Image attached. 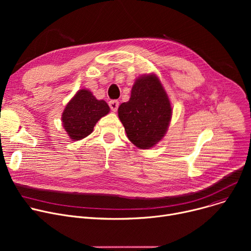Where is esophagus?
Here are the masks:
<instances>
[{
	"label": "esophagus",
	"instance_id": "esophagus-1",
	"mask_svg": "<svg viewBox=\"0 0 251 251\" xmlns=\"http://www.w3.org/2000/svg\"><path fill=\"white\" fill-rule=\"evenodd\" d=\"M109 105H110V108H111V110H112L113 112H116V111L118 110V107H119V101H118V100H110V101H109Z\"/></svg>",
	"mask_w": 251,
	"mask_h": 251
}]
</instances>
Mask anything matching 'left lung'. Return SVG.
Segmentation results:
<instances>
[{"mask_svg":"<svg viewBox=\"0 0 251 251\" xmlns=\"http://www.w3.org/2000/svg\"><path fill=\"white\" fill-rule=\"evenodd\" d=\"M172 112L160 79L148 74L136 79L129 100L120 104L118 116L129 140L141 150H149L165 136Z\"/></svg>","mask_w":251,"mask_h":251,"instance_id":"1","label":"left lung"}]
</instances>
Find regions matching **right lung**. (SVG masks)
I'll list each match as a JSON object with an SVG mask.
<instances>
[{
  "instance_id": "add662e5",
  "label": "right lung",
  "mask_w": 251,
  "mask_h": 251,
  "mask_svg": "<svg viewBox=\"0 0 251 251\" xmlns=\"http://www.w3.org/2000/svg\"><path fill=\"white\" fill-rule=\"evenodd\" d=\"M109 112L104 100H97L88 89H80L64 109L63 127L72 140H80L88 136L97 122Z\"/></svg>"
}]
</instances>
